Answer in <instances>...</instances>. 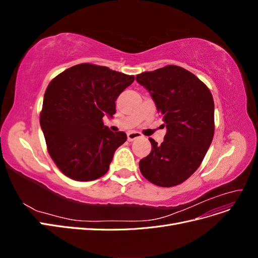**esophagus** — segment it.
<instances>
[{
  "label": "esophagus",
  "instance_id": "1",
  "mask_svg": "<svg viewBox=\"0 0 258 258\" xmlns=\"http://www.w3.org/2000/svg\"><path fill=\"white\" fill-rule=\"evenodd\" d=\"M141 137H142V135L140 134V132H138V131H130V132H128V135H127V138H128V141L129 142L134 141V140L139 139V138H141Z\"/></svg>",
  "mask_w": 258,
  "mask_h": 258
}]
</instances>
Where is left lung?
Returning <instances> with one entry per match:
<instances>
[{
  "label": "left lung",
  "mask_w": 258,
  "mask_h": 258,
  "mask_svg": "<svg viewBox=\"0 0 258 258\" xmlns=\"http://www.w3.org/2000/svg\"><path fill=\"white\" fill-rule=\"evenodd\" d=\"M165 121L160 145L150 138L152 152L139 162L142 175L160 187L186 181L204 160L214 136L212 93L196 75L177 66L138 74Z\"/></svg>",
  "instance_id": "8db88e82"
}]
</instances>
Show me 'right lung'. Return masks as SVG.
Wrapping results in <instances>:
<instances>
[{
	"label": "right lung",
	"instance_id": "add662e5",
	"mask_svg": "<svg viewBox=\"0 0 258 258\" xmlns=\"http://www.w3.org/2000/svg\"><path fill=\"white\" fill-rule=\"evenodd\" d=\"M134 81L107 67L81 63L49 83L40 123L48 154L64 175L87 182L107 172L127 135L111 131L102 118L115 114L116 99Z\"/></svg>",
	"mask_w": 258,
	"mask_h": 258
}]
</instances>
